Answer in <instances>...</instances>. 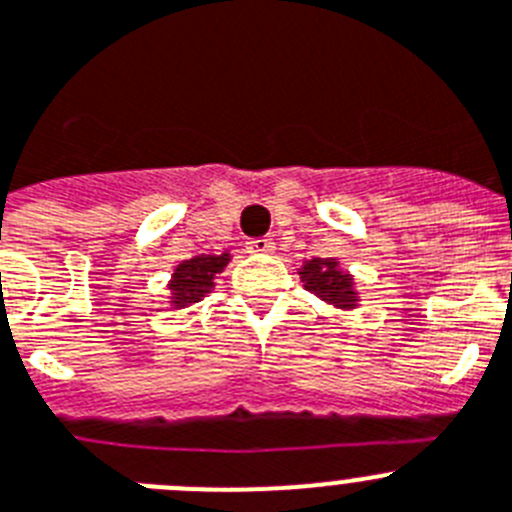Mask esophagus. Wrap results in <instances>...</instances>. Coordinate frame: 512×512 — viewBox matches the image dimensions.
Here are the masks:
<instances>
[{"label": "esophagus", "instance_id": "1", "mask_svg": "<svg viewBox=\"0 0 512 512\" xmlns=\"http://www.w3.org/2000/svg\"><path fill=\"white\" fill-rule=\"evenodd\" d=\"M273 250V242L265 237H257L247 242V252H255V255H262V252H270Z\"/></svg>", "mask_w": 512, "mask_h": 512}]
</instances>
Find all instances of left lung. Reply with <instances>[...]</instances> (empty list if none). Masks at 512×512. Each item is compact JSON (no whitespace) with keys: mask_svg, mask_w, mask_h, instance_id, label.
<instances>
[{"mask_svg":"<svg viewBox=\"0 0 512 512\" xmlns=\"http://www.w3.org/2000/svg\"><path fill=\"white\" fill-rule=\"evenodd\" d=\"M306 290H311L313 296H319L321 301L334 303L336 308H354L359 296L354 288V278L339 267V262L331 257H313L306 260L298 270Z\"/></svg>","mask_w":512,"mask_h":512,"instance_id":"obj_1","label":"left lung"}]
</instances>
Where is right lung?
Returning <instances> with one entry per match:
<instances>
[{
    "label": "right lung",
    "mask_w": 512,
    "mask_h": 512,
    "mask_svg": "<svg viewBox=\"0 0 512 512\" xmlns=\"http://www.w3.org/2000/svg\"><path fill=\"white\" fill-rule=\"evenodd\" d=\"M229 260H232L229 252H224V255H196L191 260H183L170 275V306L186 308L191 303H199L206 293H211L214 278L222 273Z\"/></svg>",
    "instance_id": "obj_1"
}]
</instances>
